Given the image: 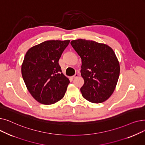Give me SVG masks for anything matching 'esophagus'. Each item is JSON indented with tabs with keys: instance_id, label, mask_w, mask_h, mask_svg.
<instances>
[{
	"instance_id": "esophagus-1",
	"label": "esophagus",
	"mask_w": 145,
	"mask_h": 145,
	"mask_svg": "<svg viewBox=\"0 0 145 145\" xmlns=\"http://www.w3.org/2000/svg\"><path fill=\"white\" fill-rule=\"evenodd\" d=\"M78 76H79V74H78V73H76L74 76H72V79H74V78H78Z\"/></svg>"
}]
</instances>
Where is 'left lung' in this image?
<instances>
[{
    "mask_svg": "<svg viewBox=\"0 0 145 145\" xmlns=\"http://www.w3.org/2000/svg\"><path fill=\"white\" fill-rule=\"evenodd\" d=\"M71 44L82 59L83 97L94 103L106 101L113 94L119 77L120 65L115 52L108 45L93 40H73Z\"/></svg>",
    "mask_w": 145,
    "mask_h": 145,
    "instance_id": "obj_1",
    "label": "left lung"
}]
</instances>
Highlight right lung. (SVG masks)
I'll return each instance as SVG.
<instances>
[{"label": "right lung", "instance_id": "add662e5", "mask_svg": "<svg viewBox=\"0 0 145 145\" xmlns=\"http://www.w3.org/2000/svg\"><path fill=\"white\" fill-rule=\"evenodd\" d=\"M69 42L47 40L26 53L21 67L22 78L30 95L40 103L54 104L64 97L70 82L58 62Z\"/></svg>", "mask_w": 145, "mask_h": 145}]
</instances>
